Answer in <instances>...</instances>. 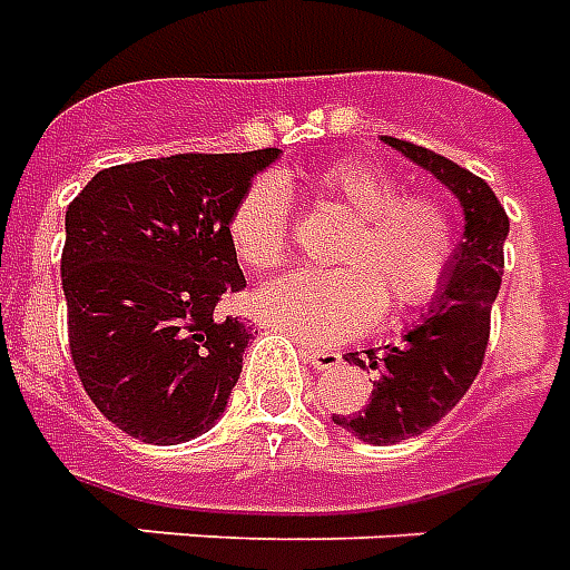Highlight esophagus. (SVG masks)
Wrapping results in <instances>:
<instances>
[{"instance_id":"obj_1","label":"esophagus","mask_w":570,"mask_h":570,"mask_svg":"<svg viewBox=\"0 0 570 570\" xmlns=\"http://www.w3.org/2000/svg\"><path fill=\"white\" fill-rule=\"evenodd\" d=\"M303 354H306V363H309L312 370H318V372L340 370V363H342L340 351H331V348H306Z\"/></svg>"}]
</instances>
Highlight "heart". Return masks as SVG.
<instances>
[{
	"mask_svg": "<svg viewBox=\"0 0 570 570\" xmlns=\"http://www.w3.org/2000/svg\"><path fill=\"white\" fill-rule=\"evenodd\" d=\"M321 198L342 207L351 225L336 249L340 269L288 273L261 285L255 312L306 345H336L361 336L393 309H421L442 294L456 261L451 209L400 183L363 158H340L315 179ZM291 200L279 179H255L228 219V243L249 269H279L288 261Z\"/></svg>",
	"mask_w": 570,
	"mask_h": 570,
	"instance_id": "heart-1",
	"label": "heart"
}]
</instances>
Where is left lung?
Here are the masks:
<instances>
[{"instance_id":"left-lung-1","label":"left lung","mask_w":570,"mask_h":570,"mask_svg":"<svg viewBox=\"0 0 570 570\" xmlns=\"http://www.w3.org/2000/svg\"><path fill=\"white\" fill-rule=\"evenodd\" d=\"M382 140L451 188L465 216L463 239L456 243V261L442 294L412 331H405L400 345L370 348L366 357L357 351L345 354V361L361 370H375V382L361 412L333 414V423L361 442L396 444L442 421L481 372L511 225L493 188L472 170L409 140Z\"/></svg>"}]
</instances>
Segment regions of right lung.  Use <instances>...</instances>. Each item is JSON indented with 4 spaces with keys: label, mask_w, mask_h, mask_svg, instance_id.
I'll use <instances>...</instances> for the list:
<instances>
[{
    "label": "right lung",
    "mask_w": 570,
    "mask_h": 570,
    "mask_svg": "<svg viewBox=\"0 0 570 570\" xmlns=\"http://www.w3.org/2000/svg\"><path fill=\"white\" fill-rule=\"evenodd\" d=\"M279 149L183 153L98 170L66 209L62 291L83 391L147 444L219 421L252 327L219 318L246 288L228 219Z\"/></svg>",
    "instance_id": "add662e5"
}]
</instances>
